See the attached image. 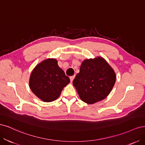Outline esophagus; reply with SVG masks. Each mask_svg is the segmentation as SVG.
<instances>
[{
	"mask_svg": "<svg viewBox=\"0 0 145 145\" xmlns=\"http://www.w3.org/2000/svg\"><path fill=\"white\" fill-rule=\"evenodd\" d=\"M74 77H75V76H70V77H69L70 81H71V82H72L73 81Z\"/></svg>",
	"mask_w": 145,
	"mask_h": 145,
	"instance_id": "34e87169",
	"label": "esophagus"
}]
</instances>
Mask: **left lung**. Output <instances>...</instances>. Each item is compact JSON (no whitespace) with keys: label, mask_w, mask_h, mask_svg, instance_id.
Returning a JSON list of instances; mask_svg holds the SVG:
<instances>
[{"label":"left lung","mask_w":145,"mask_h":145,"mask_svg":"<svg viewBox=\"0 0 145 145\" xmlns=\"http://www.w3.org/2000/svg\"><path fill=\"white\" fill-rule=\"evenodd\" d=\"M116 80V74L106 61L97 57L83 61L72 83L81 100L93 104L107 97Z\"/></svg>","instance_id":"obj_1"}]
</instances>
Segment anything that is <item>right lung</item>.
Here are the masks:
<instances>
[{
  "mask_svg": "<svg viewBox=\"0 0 145 145\" xmlns=\"http://www.w3.org/2000/svg\"><path fill=\"white\" fill-rule=\"evenodd\" d=\"M70 82L69 78L54 59H48L38 64L31 74L29 87L33 93L43 102L57 99L63 88Z\"/></svg>",
  "mask_w": 145,
  "mask_h": 145,
  "instance_id": "add662e5",
  "label": "right lung"
}]
</instances>
